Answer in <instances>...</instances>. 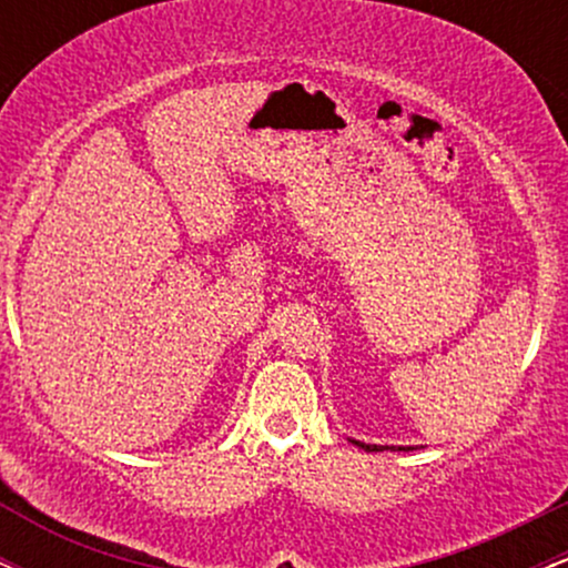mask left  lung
Segmentation results:
<instances>
[{
	"label": "left lung",
	"mask_w": 568,
	"mask_h": 568,
	"mask_svg": "<svg viewBox=\"0 0 568 568\" xmlns=\"http://www.w3.org/2000/svg\"><path fill=\"white\" fill-rule=\"evenodd\" d=\"M349 443H355L357 448H366V452H384V448H397V452H406V448H414V446H376V443H363L355 438H349Z\"/></svg>",
	"instance_id": "1"
}]
</instances>
